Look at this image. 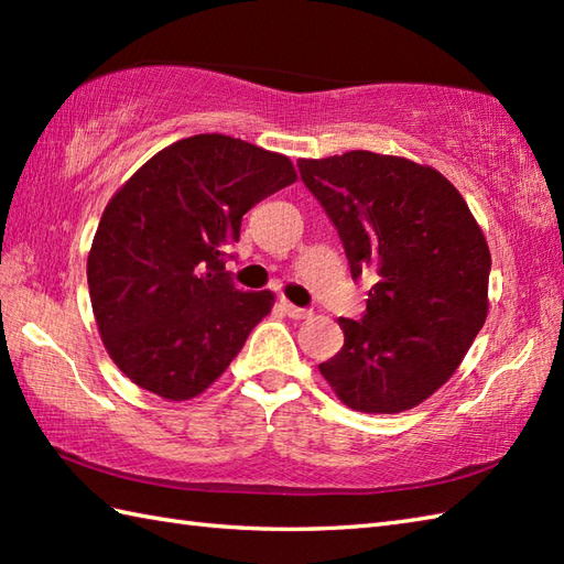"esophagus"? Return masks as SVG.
Here are the masks:
<instances>
[{
    "instance_id": "34e87169",
    "label": "esophagus",
    "mask_w": 564,
    "mask_h": 564,
    "mask_svg": "<svg viewBox=\"0 0 564 564\" xmlns=\"http://www.w3.org/2000/svg\"><path fill=\"white\" fill-rule=\"evenodd\" d=\"M281 307H283V313L289 315V317H293V319H305V317L313 315V310L297 307V305H293V303H289V301H281Z\"/></svg>"
}]
</instances>
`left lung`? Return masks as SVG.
<instances>
[{"label":"left lung","instance_id":"obj_1","mask_svg":"<svg viewBox=\"0 0 564 564\" xmlns=\"http://www.w3.org/2000/svg\"><path fill=\"white\" fill-rule=\"evenodd\" d=\"M356 281L376 273L361 319L319 373L356 412L412 410L446 382L487 317L492 257L446 176L404 158L354 150L297 160Z\"/></svg>","mask_w":564,"mask_h":564}]
</instances>
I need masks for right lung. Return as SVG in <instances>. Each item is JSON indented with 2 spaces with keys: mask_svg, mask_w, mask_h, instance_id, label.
<instances>
[{
  "mask_svg": "<svg viewBox=\"0 0 564 564\" xmlns=\"http://www.w3.org/2000/svg\"><path fill=\"white\" fill-rule=\"evenodd\" d=\"M297 178L289 158L218 133L142 164L106 206L87 259L94 317L113 364L164 400L213 386L271 313L225 261L242 215Z\"/></svg>",
  "mask_w": 564,
  "mask_h": 564,
  "instance_id": "add662e5",
  "label": "right lung"
}]
</instances>
